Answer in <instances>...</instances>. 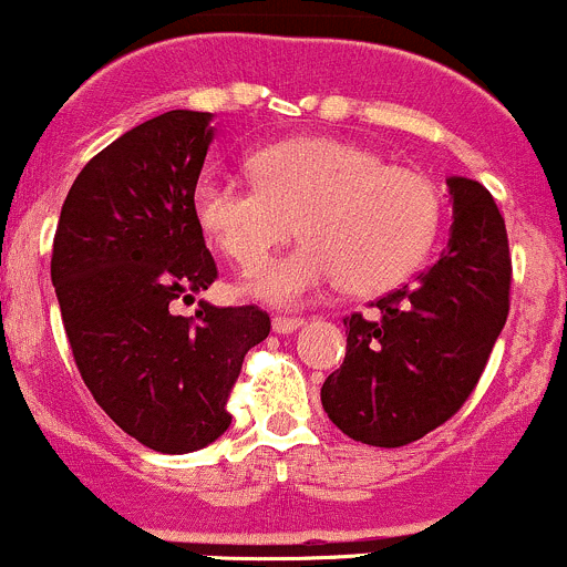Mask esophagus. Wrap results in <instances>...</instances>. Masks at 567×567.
<instances>
[{
	"label": "esophagus",
	"instance_id": "34e87169",
	"mask_svg": "<svg viewBox=\"0 0 567 567\" xmlns=\"http://www.w3.org/2000/svg\"><path fill=\"white\" fill-rule=\"evenodd\" d=\"M301 323H305V318L277 316V318H274V321H271V327H274V332H277V334H290V332H296V329H299Z\"/></svg>",
	"mask_w": 567,
	"mask_h": 567
}]
</instances>
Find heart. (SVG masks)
Wrapping results in <instances>:
<instances>
[{"mask_svg": "<svg viewBox=\"0 0 567 567\" xmlns=\"http://www.w3.org/2000/svg\"><path fill=\"white\" fill-rule=\"evenodd\" d=\"M249 168L255 179L205 172L190 205L207 240L240 268L259 266L297 218L308 240L244 282L268 305H305L338 279L349 293H382L404 282L437 238L443 207L432 179L351 141L290 137L257 150Z\"/></svg>", "mask_w": 567, "mask_h": 567, "instance_id": "1", "label": "heart"}]
</instances>
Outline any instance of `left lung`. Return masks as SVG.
<instances>
[{
	"label": "left lung",
	"instance_id": "1",
	"mask_svg": "<svg viewBox=\"0 0 567 567\" xmlns=\"http://www.w3.org/2000/svg\"><path fill=\"white\" fill-rule=\"evenodd\" d=\"M452 235L441 260L346 323V360L321 404L351 441L399 449L446 423L480 382L509 312V244L485 185L449 177Z\"/></svg>",
	"mask_w": 567,
	"mask_h": 567
}]
</instances>
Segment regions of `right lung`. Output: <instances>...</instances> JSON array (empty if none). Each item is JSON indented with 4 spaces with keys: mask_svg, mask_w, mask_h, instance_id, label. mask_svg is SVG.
I'll list each match as a JSON object with an SVG mask.
<instances>
[{
    "mask_svg": "<svg viewBox=\"0 0 567 567\" xmlns=\"http://www.w3.org/2000/svg\"><path fill=\"white\" fill-rule=\"evenodd\" d=\"M213 135V113L196 110L124 132L76 174L54 233L52 285L82 382L126 435L163 454L229 430L246 351L271 332L255 305L174 310L218 277L190 205Z\"/></svg>",
    "mask_w": 567,
    "mask_h": 567,
    "instance_id": "obj_1",
    "label": "right lung"
}]
</instances>
